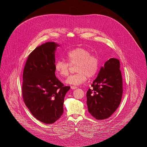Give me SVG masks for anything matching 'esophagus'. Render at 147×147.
<instances>
[{"instance_id":"esophagus-1","label":"esophagus","mask_w":147,"mask_h":147,"mask_svg":"<svg viewBox=\"0 0 147 147\" xmlns=\"http://www.w3.org/2000/svg\"><path fill=\"white\" fill-rule=\"evenodd\" d=\"M70 88H71V89L72 90H74V89H77V86H71Z\"/></svg>"}]
</instances>
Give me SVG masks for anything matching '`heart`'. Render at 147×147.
Returning a JSON list of instances; mask_svg holds the SVG:
<instances>
[{
    "mask_svg": "<svg viewBox=\"0 0 147 147\" xmlns=\"http://www.w3.org/2000/svg\"><path fill=\"white\" fill-rule=\"evenodd\" d=\"M66 58L69 63L64 60L59 59L55 63L56 73L61 77H67L69 74L70 65H76L77 73L71 75L65 80L67 84L79 85L84 83L88 77L95 76L99 68V60L98 57L91 55L88 49L77 48L69 51Z\"/></svg>",
    "mask_w": 147,
    "mask_h": 147,
    "instance_id": "heart-1",
    "label": "heart"
}]
</instances>
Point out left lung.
Segmentation results:
<instances>
[{
  "mask_svg": "<svg viewBox=\"0 0 147 147\" xmlns=\"http://www.w3.org/2000/svg\"><path fill=\"white\" fill-rule=\"evenodd\" d=\"M120 63L110 58L102 67L86 93L88 111L96 119L110 117L121 101L123 86Z\"/></svg>",
  "mask_w": 147,
  "mask_h": 147,
  "instance_id": "1",
  "label": "left lung"
}]
</instances>
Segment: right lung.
<instances>
[{"mask_svg": "<svg viewBox=\"0 0 147 147\" xmlns=\"http://www.w3.org/2000/svg\"><path fill=\"white\" fill-rule=\"evenodd\" d=\"M59 45L43 43L30 55L23 71L24 103L35 118L52 124L63 113V103L70 86H64L55 76V51Z\"/></svg>", "mask_w": 147, "mask_h": 147, "instance_id": "obj_1", "label": "right lung"}]
</instances>
